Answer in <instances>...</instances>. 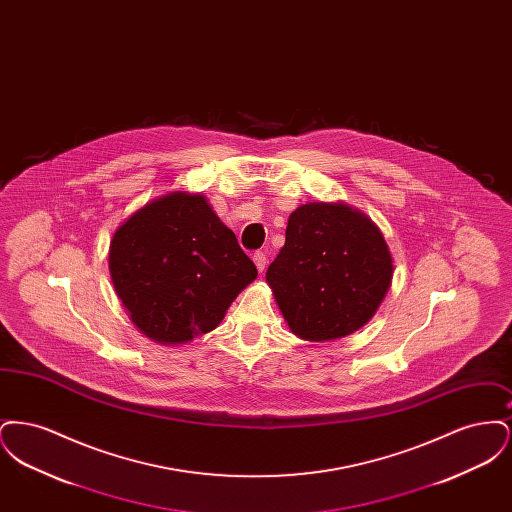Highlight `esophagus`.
<instances>
[{"label": "esophagus", "mask_w": 512, "mask_h": 512, "mask_svg": "<svg viewBox=\"0 0 512 512\" xmlns=\"http://www.w3.org/2000/svg\"><path fill=\"white\" fill-rule=\"evenodd\" d=\"M253 263H255V267L259 272H263L265 267H267V255L263 253V251H257V253H253Z\"/></svg>", "instance_id": "1"}]
</instances>
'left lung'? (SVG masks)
<instances>
[{
    "instance_id": "8db88e82",
    "label": "left lung",
    "mask_w": 512,
    "mask_h": 512,
    "mask_svg": "<svg viewBox=\"0 0 512 512\" xmlns=\"http://www.w3.org/2000/svg\"><path fill=\"white\" fill-rule=\"evenodd\" d=\"M393 259L380 228L343 201L299 205L267 284L297 338L334 341L361 330L390 290Z\"/></svg>"
}]
</instances>
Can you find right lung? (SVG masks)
Masks as SVG:
<instances>
[{
	"label": "right lung",
	"mask_w": 512,
	"mask_h": 512,
	"mask_svg": "<svg viewBox=\"0 0 512 512\" xmlns=\"http://www.w3.org/2000/svg\"><path fill=\"white\" fill-rule=\"evenodd\" d=\"M115 292L134 326L161 345L209 334L257 268L203 194L151 199L109 245Z\"/></svg>",
	"instance_id": "add662e5"
}]
</instances>
